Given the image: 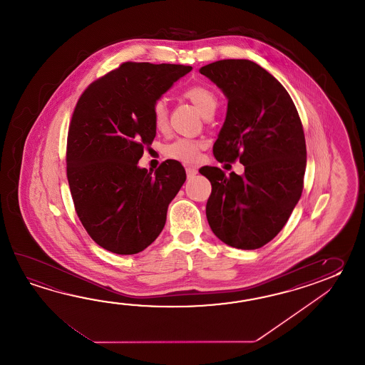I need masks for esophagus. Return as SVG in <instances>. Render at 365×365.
<instances>
[{
	"label": "esophagus",
	"instance_id": "34e87169",
	"mask_svg": "<svg viewBox=\"0 0 365 365\" xmlns=\"http://www.w3.org/2000/svg\"><path fill=\"white\" fill-rule=\"evenodd\" d=\"M186 175H187V178L190 179V178H194L197 173H198V170L195 168V167H190V165H187L185 168Z\"/></svg>",
	"mask_w": 365,
	"mask_h": 365
}]
</instances>
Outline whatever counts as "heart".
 <instances>
[{
  "label": "heart",
  "mask_w": 365,
  "mask_h": 365,
  "mask_svg": "<svg viewBox=\"0 0 365 365\" xmlns=\"http://www.w3.org/2000/svg\"><path fill=\"white\" fill-rule=\"evenodd\" d=\"M184 98L192 101L202 116H212L217 108V93L205 85H193L182 91ZM151 121L158 132H164L168 128V109L162 99L156 101L151 107ZM205 146L202 140L192 138H176L164 148V154L181 163H194L198 160L200 153Z\"/></svg>",
  "instance_id": "obj_1"
}]
</instances>
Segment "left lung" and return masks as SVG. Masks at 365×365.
<instances>
[{"mask_svg": "<svg viewBox=\"0 0 365 365\" xmlns=\"http://www.w3.org/2000/svg\"><path fill=\"white\" fill-rule=\"evenodd\" d=\"M225 93L228 108L214 143L217 162L244 164L227 178L217 167L200 172L211 182L206 205L210 228L232 248L258 249L287 223L302 197L307 165L303 124L287 90L249 60L202 66Z\"/></svg>", "mask_w": 365, "mask_h": 365, "instance_id": "obj_1", "label": "left lung"}]
</instances>
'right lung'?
Here are the masks:
<instances>
[{
    "label": "right lung",
    "mask_w": 365,
    "mask_h": 365,
    "mask_svg": "<svg viewBox=\"0 0 365 365\" xmlns=\"http://www.w3.org/2000/svg\"><path fill=\"white\" fill-rule=\"evenodd\" d=\"M190 70L123 62L78 99L66 145L70 193L90 237L112 253L135 255L154 242L185 182L178 160H165L154 173L138 160L155 138L153 104Z\"/></svg>",
    "instance_id": "obj_1"
}]
</instances>
